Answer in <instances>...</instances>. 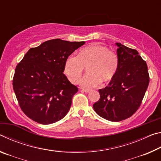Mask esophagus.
Listing matches in <instances>:
<instances>
[{
    "instance_id": "34e87169",
    "label": "esophagus",
    "mask_w": 161,
    "mask_h": 161,
    "mask_svg": "<svg viewBox=\"0 0 161 161\" xmlns=\"http://www.w3.org/2000/svg\"><path fill=\"white\" fill-rule=\"evenodd\" d=\"M81 91L84 92H86V93H87V92H89L91 91L90 89H84V88H81Z\"/></svg>"
}]
</instances>
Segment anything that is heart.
I'll return each mask as SVG.
<instances>
[{"label":"heart","instance_id":"1","mask_svg":"<svg viewBox=\"0 0 161 161\" xmlns=\"http://www.w3.org/2000/svg\"><path fill=\"white\" fill-rule=\"evenodd\" d=\"M119 58L106 46L92 44L81 48L77 57L70 55L64 62V72L71 83L77 84L86 68L87 73L80 81L84 87L108 84L116 77Z\"/></svg>","mask_w":161,"mask_h":161}]
</instances>
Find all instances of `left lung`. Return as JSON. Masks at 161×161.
Wrapping results in <instances>:
<instances>
[{
    "label": "left lung",
    "instance_id": "8db88e82",
    "mask_svg": "<svg viewBox=\"0 0 161 161\" xmlns=\"http://www.w3.org/2000/svg\"><path fill=\"white\" fill-rule=\"evenodd\" d=\"M119 67L115 78L99 90L100 99L93 104L98 115L118 122L134 114L140 107L149 84L146 61L134 49L116 43Z\"/></svg>",
    "mask_w": 161,
    "mask_h": 161
}]
</instances>
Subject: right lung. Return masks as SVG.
<instances>
[{
  "label": "right lung",
  "mask_w": 161,
  "mask_h": 161,
  "mask_svg": "<svg viewBox=\"0 0 161 161\" xmlns=\"http://www.w3.org/2000/svg\"><path fill=\"white\" fill-rule=\"evenodd\" d=\"M84 43L48 40L30 49L17 64L13 90L21 110L30 119L50 124L66 116L78 88L63 74L64 62Z\"/></svg>",
  "instance_id": "right-lung-1"
}]
</instances>
